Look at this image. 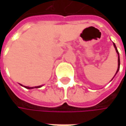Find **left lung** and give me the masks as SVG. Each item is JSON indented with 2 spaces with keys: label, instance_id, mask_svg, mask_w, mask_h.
Instances as JSON below:
<instances>
[{
  "label": "left lung",
  "instance_id": "obj_1",
  "mask_svg": "<svg viewBox=\"0 0 126 126\" xmlns=\"http://www.w3.org/2000/svg\"><path fill=\"white\" fill-rule=\"evenodd\" d=\"M114 43V47H115V50H116V52H117V54H118V69H117V71H116V74H115V75H114V76H116V74L118 73V71H119V69H120V57H119V51H118V50H117V47H116V45H115V43ZM114 77H113V79H114ZM112 79H111V80H112Z\"/></svg>",
  "mask_w": 126,
  "mask_h": 126
}]
</instances>
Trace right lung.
<instances>
[{"label": "right lung", "instance_id": "right-lung-1", "mask_svg": "<svg viewBox=\"0 0 126 126\" xmlns=\"http://www.w3.org/2000/svg\"><path fill=\"white\" fill-rule=\"evenodd\" d=\"M20 85H22L23 87H24L25 88H27V89H33V88H41L42 87V85H39V86H35V87H29V86H25V85H22V84H20Z\"/></svg>", "mask_w": 126, "mask_h": 126}]
</instances>
